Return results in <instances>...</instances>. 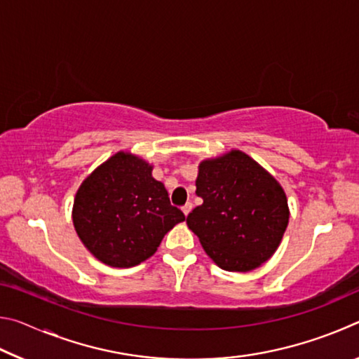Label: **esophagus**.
I'll return each mask as SVG.
<instances>
[{
    "label": "esophagus",
    "mask_w": 359,
    "mask_h": 359,
    "mask_svg": "<svg viewBox=\"0 0 359 359\" xmlns=\"http://www.w3.org/2000/svg\"><path fill=\"white\" fill-rule=\"evenodd\" d=\"M191 209H193V204H191V203H187V204L184 205V208H182V212H184L185 217H187V215L191 212Z\"/></svg>",
    "instance_id": "obj_1"
}]
</instances>
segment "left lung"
I'll return each mask as SVG.
<instances>
[{
    "label": "left lung",
    "instance_id": "8db88e82",
    "mask_svg": "<svg viewBox=\"0 0 359 359\" xmlns=\"http://www.w3.org/2000/svg\"><path fill=\"white\" fill-rule=\"evenodd\" d=\"M196 194L203 204L188 214L187 224L217 266L248 272L274 255L288 226L287 196L244 151L201 161Z\"/></svg>",
    "mask_w": 359,
    "mask_h": 359
}]
</instances>
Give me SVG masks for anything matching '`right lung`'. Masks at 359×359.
I'll return each instance as SVG.
<instances>
[{"mask_svg": "<svg viewBox=\"0 0 359 359\" xmlns=\"http://www.w3.org/2000/svg\"><path fill=\"white\" fill-rule=\"evenodd\" d=\"M185 215L169 201L147 161L118 151L79 187L72 223L95 258L112 267L142 263Z\"/></svg>", "mask_w": 359, "mask_h": 359, "instance_id": "obj_1", "label": "right lung"}]
</instances>
